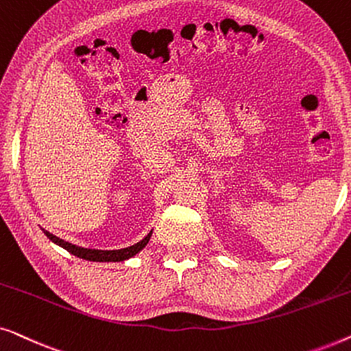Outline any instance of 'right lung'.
<instances>
[{"mask_svg": "<svg viewBox=\"0 0 351 351\" xmlns=\"http://www.w3.org/2000/svg\"><path fill=\"white\" fill-rule=\"evenodd\" d=\"M43 232H45L46 237L49 238L52 243L59 244L60 247L66 249V251H69L70 254H73V256L80 257V258H84V261H93V262H123V261H128V258L136 256L137 252H141L142 249L147 246V243L150 241V237H152V232H150L145 238L142 239V241L134 244V246H129V247H124V249H117V251H100V249H86V247L75 246V244L66 243V241H64V239L54 237V234L46 232V230H43Z\"/></svg>", "mask_w": 351, "mask_h": 351, "instance_id": "obj_1", "label": "right lung"}]
</instances>
